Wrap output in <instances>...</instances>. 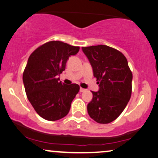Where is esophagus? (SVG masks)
<instances>
[{
    "instance_id": "34e87169",
    "label": "esophagus",
    "mask_w": 158,
    "mask_h": 158,
    "mask_svg": "<svg viewBox=\"0 0 158 158\" xmlns=\"http://www.w3.org/2000/svg\"><path fill=\"white\" fill-rule=\"evenodd\" d=\"M79 91H80V92H84L86 91L85 89H84V88H80V89H79Z\"/></svg>"
}]
</instances>
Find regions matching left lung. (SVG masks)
<instances>
[{
	"label": "left lung",
	"mask_w": 158,
	"mask_h": 158,
	"mask_svg": "<svg viewBox=\"0 0 158 158\" xmlns=\"http://www.w3.org/2000/svg\"><path fill=\"white\" fill-rule=\"evenodd\" d=\"M99 85L87 105L88 114L99 123L117 118L131 98L132 73L127 58L115 48L100 45L82 47Z\"/></svg>",
	"instance_id": "left-lung-1"
}]
</instances>
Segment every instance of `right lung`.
<instances>
[{"label":"right lung","instance_id":"right-lung-1","mask_svg":"<svg viewBox=\"0 0 158 158\" xmlns=\"http://www.w3.org/2000/svg\"><path fill=\"white\" fill-rule=\"evenodd\" d=\"M79 50L78 46L50 41L37 48L29 57L23 82L27 98L43 118L57 121L69 113L79 86L65 85L58 76L65 70L69 56Z\"/></svg>","mask_w":158,"mask_h":158}]
</instances>
